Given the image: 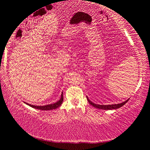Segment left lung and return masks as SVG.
I'll return each instance as SVG.
<instances>
[{
  "label": "left lung",
  "instance_id": "8db88e82",
  "mask_svg": "<svg viewBox=\"0 0 150 150\" xmlns=\"http://www.w3.org/2000/svg\"><path fill=\"white\" fill-rule=\"evenodd\" d=\"M87 100H88L89 103L91 105H92L93 107L96 108H98V109H101V110H115V109H118L119 108L122 107V105H124L125 103H126L128 101H129V99H128L126 101L124 102H122L121 103H118V104H112V105H99V104H96L93 102H92L91 100L88 99V97H86Z\"/></svg>",
  "mask_w": 150,
  "mask_h": 150
}]
</instances>
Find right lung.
Here are the masks:
<instances>
[{
    "mask_svg": "<svg viewBox=\"0 0 150 150\" xmlns=\"http://www.w3.org/2000/svg\"><path fill=\"white\" fill-rule=\"evenodd\" d=\"M64 100V97H63V92L62 93L61 95V98L58 102L54 103H52V104H49V105H43V106H38V105H31L29 103H25L26 104H28V105L31 106V107L35 109H37V110H54V109H56L57 108L59 107L61 105V104L63 102Z\"/></svg>",
    "mask_w": 150,
    "mask_h": 150,
    "instance_id": "right-lung-1",
    "label": "right lung"
}]
</instances>
